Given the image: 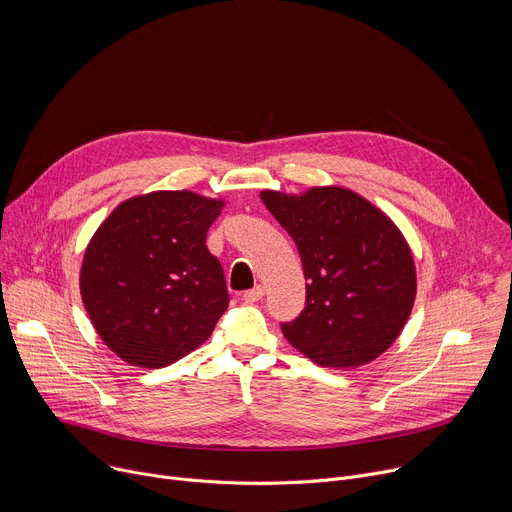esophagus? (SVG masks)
<instances>
[{
	"label": "esophagus",
	"instance_id": "34e87169",
	"mask_svg": "<svg viewBox=\"0 0 512 512\" xmlns=\"http://www.w3.org/2000/svg\"><path fill=\"white\" fill-rule=\"evenodd\" d=\"M263 294H265V287L263 285H255V287H251V289H247L245 294H243V298H245V302H259L261 298H263Z\"/></svg>",
	"mask_w": 512,
	"mask_h": 512
}]
</instances>
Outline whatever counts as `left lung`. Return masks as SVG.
Instances as JSON below:
<instances>
[{
	"label": "left lung",
	"instance_id": "left-lung-1",
	"mask_svg": "<svg viewBox=\"0 0 512 512\" xmlns=\"http://www.w3.org/2000/svg\"><path fill=\"white\" fill-rule=\"evenodd\" d=\"M261 200L294 239L306 308L281 324L287 342L324 367H360L401 334L415 302V265L391 218L338 186Z\"/></svg>",
	"mask_w": 512,
	"mask_h": 512
}]
</instances>
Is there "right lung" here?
I'll return each instance as SVG.
<instances>
[{"instance_id":"1","label":"right lung","mask_w":512,"mask_h":512,"mask_svg":"<svg viewBox=\"0 0 512 512\" xmlns=\"http://www.w3.org/2000/svg\"><path fill=\"white\" fill-rule=\"evenodd\" d=\"M223 200L160 190L121 202L91 239L81 296L103 342L125 362L162 369L200 346L229 308L206 233Z\"/></svg>"}]
</instances>
